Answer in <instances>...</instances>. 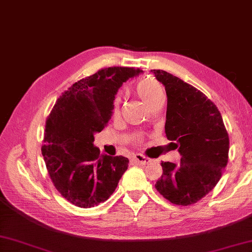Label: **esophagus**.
Listing matches in <instances>:
<instances>
[{"mask_svg": "<svg viewBox=\"0 0 252 252\" xmlns=\"http://www.w3.org/2000/svg\"><path fill=\"white\" fill-rule=\"evenodd\" d=\"M133 160H134L136 163L141 164V165H145V164H147V163H149V162L152 161L151 159L147 158V157H144L143 155H141V154L134 155V156H133Z\"/></svg>", "mask_w": 252, "mask_h": 252, "instance_id": "34e87169", "label": "esophagus"}]
</instances>
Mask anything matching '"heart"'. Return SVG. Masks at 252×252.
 Listing matches in <instances>:
<instances>
[{
	"instance_id": "obj_1",
	"label": "heart",
	"mask_w": 252,
	"mask_h": 252,
	"mask_svg": "<svg viewBox=\"0 0 252 252\" xmlns=\"http://www.w3.org/2000/svg\"><path fill=\"white\" fill-rule=\"evenodd\" d=\"M135 93L140 96V98L145 103L149 108L164 99V92L162 85L160 84L156 79L145 78L137 82L135 87ZM114 112H119V103L115 100Z\"/></svg>"
}]
</instances>
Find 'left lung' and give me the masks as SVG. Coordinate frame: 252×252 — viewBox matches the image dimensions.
Returning <instances> with one entry per match:
<instances>
[{
    "mask_svg": "<svg viewBox=\"0 0 252 252\" xmlns=\"http://www.w3.org/2000/svg\"><path fill=\"white\" fill-rule=\"evenodd\" d=\"M152 72L168 97L165 135L182 156L179 164L161 162L163 172L155 186L174 205H192L220 181L228 160V134L217 106L199 90L167 71Z\"/></svg>",
    "mask_w": 252,
    "mask_h": 252,
    "instance_id": "obj_1",
    "label": "left lung"
}]
</instances>
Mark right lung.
Wrapping results in <instances>:
<instances>
[{
    "mask_svg": "<svg viewBox=\"0 0 252 252\" xmlns=\"http://www.w3.org/2000/svg\"><path fill=\"white\" fill-rule=\"evenodd\" d=\"M143 70L100 69L63 93L46 120L41 151L56 189L72 205L91 208L108 199L129 165L123 156L101 155L94 134L104 129L123 82Z\"/></svg>",
    "mask_w": 252,
    "mask_h": 252,
    "instance_id": "1",
    "label": "right lung"
}]
</instances>
